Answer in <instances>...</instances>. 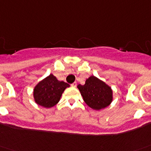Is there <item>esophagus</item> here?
Wrapping results in <instances>:
<instances>
[{
	"label": "esophagus",
	"mask_w": 151,
	"mask_h": 151,
	"mask_svg": "<svg viewBox=\"0 0 151 151\" xmlns=\"http://www.w3.org/2000/svg\"><path fill=\"white\" fill-rule=\"evenodd\" d=\"M71 86H72L73 87H75V86H77V83H76V82H74V83L71 84Z\"/></svg>",
	"instance_id": "esophagus-1"
}]
</instances>
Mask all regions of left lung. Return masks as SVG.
Here are the masks:
<instances>
[{
  "instance_id": "left-lung-1",
  "label": "left lung",
  "mask_w": 151,
  "mask_h": 151,
  "mask_svg": "<svg viewBox=\"0 0 151 151\" xmlns=\"http://www.w3.org/2000/svg\"><path fill=\"white\" fill-rule=\"evenodd\" d=\"M78 88L86 105L93 109L107 107L112 101V90L104 82L91 76L84 85L79 84Z\"/></svg>"
}]
</instances>
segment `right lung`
Returning a JSON list of instances; mask_svg holds the SVG:
<instances>
[{"label":"right lung","mask_w":151,"mask_h":151,"mask_svg":"<svg viewBox=\"0 0 151 151\" xmlns=\"http://www.w3.org/2000/svg\"><path fill=\"white\" fill-rule=\"evenodd\" d=\"M68 83L58 81L57 78L50 74L35 86L33 96L37 104L45 108H50L57 104Z\"/></svg>","instance_id":"1"}]
</instances>
